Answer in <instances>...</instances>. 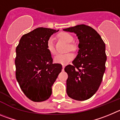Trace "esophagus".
<instances>
[{"label": "esophagus", "instance_id": "esophagus-1", "mask_svg": "<svg viewBox=\"0 0 120 120\" xmlns=\"http://www.w3.org/2000/svg\"><path fill=\"white\" fill-rule=\"evenodd\" d=\"M64 68H65V66H64V65H63V70H64Z\"/></svg>", "mask_w": 120, "mask_h": 120}]
</instances>
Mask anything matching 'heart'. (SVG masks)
<instances>
[{
	"mask_svg": "<svg viewBox=\"0 0 120 120\" xmlns=\"http://www.w3.org/2000/svg\"><path fill=\"white\" fill-rule=\"evenodd\" d=\"M58 38L62 40L63 41L68 43L67 47V51L71 50L72 51H75L77 48L76 45L75 44L72 43L73 41V37L72 34L67 32H61L57 35ZM47 49L49 51V53L52 55H55L56 54V50L55 49L53 41L51 38H49L47 41ZM74 58V55L72 52H68L65 54H60L55 57L54 61L57 63L61 64H66Z\"/></svg>",
	"mask_w": 120,
	"mask_h": 120,
	"instance_id": "1",
	"label": "heart"
}]
</instances>
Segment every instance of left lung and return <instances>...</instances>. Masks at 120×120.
I'll use <instances>...</instances> for the list:
<instances>
[{
    "instance_id": "8db88e82",
    "label": "left lung",
    "mask_w": 120,
    "mask_h": 120,
    "mask_svg": "<svg viewBox=\"0 0 120 120\" xmlns=\"http://www.w3.org/2000/svg\"><path fill=\"white\" fill-rule=\"evenodd\" d=\"M73 32L79 39L78 55L73 64L66 66V92L76 100H86L99 89L105 71V44L99 33L88 26L79 24L63 29Z\"/></svg>"
}]
</instances>
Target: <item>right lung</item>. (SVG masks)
<instances>
[{
    "instance_id": "add662e5",
    "label": "right lung",
    "mask_w": 120,
    "mask_h": 120,
    "mask_svg": "<svg viewBox=\"0 0 120 120\" xmlns=\"http://www.w3.org/2000/svg\"><path fill=\"white\" fill-rule=\"evenodd\" d=\"M54 29L39 27L24 34L16 48V79L24 94L33 102H42L52 94V86L62 69L52 63L47 49Z\"/></svg>"
}]
</instances>
